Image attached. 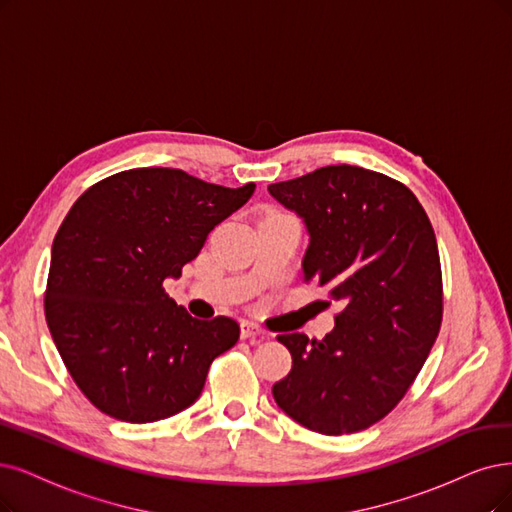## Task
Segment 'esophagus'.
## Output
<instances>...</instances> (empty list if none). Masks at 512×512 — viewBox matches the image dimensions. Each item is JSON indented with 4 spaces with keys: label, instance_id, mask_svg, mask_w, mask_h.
Segmentation results:
<instances>
[{
    "label": "esophagus",
    "instance_id": "obj_1",
    "mask_svg": "<svg viewBox=\"0 0 512 512\" xmlns=\"http://www.w3.org/2000/svg\"><path fill=\"white\" fill-rule=\"evenodd\" d=\"M266 333H263V329L255 323H251V320H242L240 325V337L242 339H255V337H263Z\"/></svg>",
    "mask_w": 512,
    "mask_h": 512
}]
</instances>
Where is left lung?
<instances>
[{"label": "left lung", "instance_id": "8db88e82", "mask_svg": "<svg viewBox=\"0 0 512 512\" xmlns=\"http://www.w3.org/2000/svg\"><path fill=\"white\" fill-rule=\"evenodd\" d=\"M268 189L306 221L304 282L325 287L339 306L323 339L276 337L293 367L274 384V401L320 434L365 430L401 403L441 329L430 219L407 185L361 166H323Z\"/></svg>", "mask_w": 512, "mask_h": 512}]
</instances>
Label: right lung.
I'll return each mask as SVG.
<instances>
[{"instance_id":"1","label":"right lung","mask_w":512,"mask_h":512,"mask_svg":"<svg viewBox=\"0 0 512 512\" xmlns=\"http://www.w3.org/2000/svg\"><path fill=\"white\" fill-rule=\"evenodd\" d=\"M255 183L223 187L179 168H130L88 187L52 242L44 310L63 363L111 418L147 424L192 405L234 318L198 320L164 291Z\"/></svg>"}]
</instances>
